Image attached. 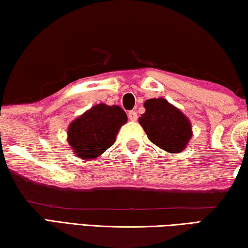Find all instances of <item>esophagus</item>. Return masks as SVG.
Here are the masks:
<instances>
[{
  "label": "esophagus",
  "mask_w": 248,
  "mask_h": 248,
  "mask_svg": "<svg viewBox=\"0 0 248 248\" xmlns=\"http://www.w3.org/2000/svg\"><path fill=\"white\" fill-rule=\"evenodd\" d=\"M128 117H129V119L131 120V121H137V119H138L137 111H134V110L129 111V112H128Z\"/></svg>",
  "instance_id": "34e87169"
}]
</instances>
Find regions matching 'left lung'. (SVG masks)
Segmentation results:
<instances>
[{
    "mask_svg": "<svg viewBox=\"0 0 248 248\" xmlns=\"http://www.w3.org/2000/svg\"><path fill=\"white\" fill-rule=\"evenodd\" d=\"M145 112L139 124L149 140L169 153H180L192 137L191 123L184 112L165 98H151L144 103Z\"/></svg>",
    "mask_w": 248,
    "mask_h": 248,
    "instance_id": "8db88e82",
    "label": "left lung"
}]
</instances>
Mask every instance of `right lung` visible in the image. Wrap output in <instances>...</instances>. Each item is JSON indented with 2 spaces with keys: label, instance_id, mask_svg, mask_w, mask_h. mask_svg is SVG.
Wrapping results in <instances>:
<instances>
[{
  "label": "right lung",
  "instance_id": "1",
  "mask_svg": "<svg viewBox=\"0 0 248 248\" xmlns=\"http://www.w3.org/2000/svg\"><path fill=\"white\" fill-rule=\"evenodd\" d=\"M128 121L124 109L106 104L95 105L69 124L68 142L74 156L94 159L115 143L121 125Z\"/></svg>",
  "mask_w": 248,
  "mask_h": 248
}]
</instances>
